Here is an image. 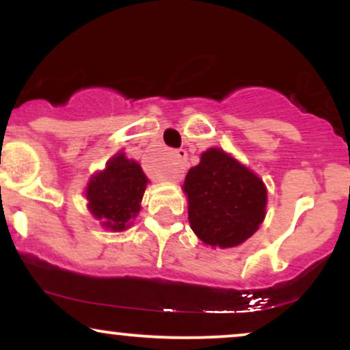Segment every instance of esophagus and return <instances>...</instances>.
<instances>
[{
	"label": "esophagus",
	"mask_w": 350,
	"mask_h": 350,
	"mask_svg": "<svg viewBox=\"0 0 350 350\" xmlns=\"http://www.w3.org/2000/svg\"><path fill=\"white\" fill-rule=\"evenodd\" d=\"M174 158H176V163L172 164V167L170 171H167L166 178L171 179V180H179L183 178L184 174V170H186V159H187V152L184 150H178L174 152Z\"/></svg>",
	"instance_id": "obj_1"
}]
</instances>
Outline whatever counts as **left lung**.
<instances>
[{"label":"left lung","mask_w":350,"mask_h":350,"mask_svg":"<svg viewBox=\"0 0 350 350\" xmlns=\"http://www.w3.org/2000/svg\"><path fill=\"white\" fill-rule=\"evenodd\" d=\"M189 224L212 248H232L258 230L267 215V186L222 148H208L183 186Z\"/></svg>","instance_id":"8db88e82"}]
</instances>
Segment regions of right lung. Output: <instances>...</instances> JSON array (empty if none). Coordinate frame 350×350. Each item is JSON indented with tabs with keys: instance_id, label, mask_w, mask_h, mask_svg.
Wrapping results in <instances>:
<instances>
[{
	"instance_id": "right-lung-1",
	"label": "right lung",
	"mask_w": 350,
	"mask_h": 350,
	"mask_svg": "<svg viewBox=\"0 0 350 350\" xmlns=\"http://www.w3.org/2000/svg\"><path fill=\"white\" fill-rule=\"evenodd\" d=\"M148 178L135 159L116 152L108 159L105 170L95 172L85 187L87 208L102 227L113 232L130 228L142 211Z\"/></svg>"
}]
</instances>
